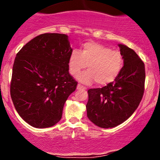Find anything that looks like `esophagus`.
Returning <instances> with one entry per match:
<instances>
[{
	"label": "esophagus",
	"instance_id": "34e87169",
	"mask_svg": "<svg viewBox=\"0 0 160 160\" xmlns=\"http://www.w3.org/2000/svg\"><path fill=\"white\" fill-rule=\"evenodd\" d=\"M77 89H80H80H85L86 87H85V86H82L81 84H78V88H77Z\"/></svg>",
	"mask_w": 160,
	"mask_h": 160
}]
</instances>
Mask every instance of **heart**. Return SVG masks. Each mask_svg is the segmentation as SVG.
<instances>
[{
	"label": "heart",
	"mask_w": 160,
	"mask_h": 160,
	"mask_svg": "<svg viewBox=\"0 0 160 160\" xmlns=\"http://www.w3.org/2000/svg\"><path fill=\"white\" fill-rule=\"evenodd\" d=\"M122 53L110 47L88 42L82 46L81 51L74 50L68 60L69 71L77 77L88 65L89 70L78 77L83 83L95 81L98 85L104 86L113 82L123 67Z\"/></svg>",
	"instance_id": "heart-1"
}]
</instances>
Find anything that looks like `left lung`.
<instances>
[{
	"label": "left lung",
	"mask_w": 160,
	"mask_h": 160,
	"mask_svg": "<svg viewBox=\"0 0 160 160\" xmlns=\"http://www.w3.org/2000/svg\"><path fill=\"white\" fill-rule=\"evenodd\" d=\"M124 58L120 75L102 88L88 90L89 120L101 128H113L126 121L138 107L144 92V63L133 49L119 45Z\"/></svg>",
	"instance_id": "obj_1"
}]
</instances>
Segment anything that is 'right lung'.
<instances>
[{
  "label": "right lung",
  "instance_id": "1",
  "mask_svg": "<svg viewBox=\"0 0 160 160\" xmlns=\"http://www.w3.org/2000/svg\"><path fill=\"white\" fill-rule=\"evenodd\" d=\"M72 51L67 35L46 33L16 54L10 95L16 111L33 127H51L61 120L64 104L78 86L69 74Z\"/></svg>",
  "mask_w": 160,
  "mask_h": 160
}]
</instances>
